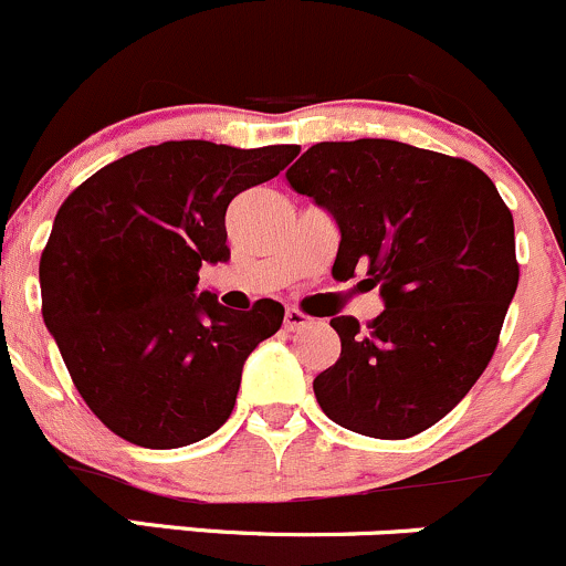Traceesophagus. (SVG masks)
I'll list each match as a JSON object with an SVG mask.
<instances>
[{
  "instance_id": "obj_1",
  "label": "esophagus",
  "mask_w": 566,
  "mask_h": 566,
  "mask_svg": "<svg viewBox=\"0 0 566 566\" xmlns=\"http://www.w3.org/2000/svg\"><path fill=\"white\" fill-rule=\"evenodd\" d=\"M311 322H313V318L305 316L302 311H296V307H289V311H285V318H283L285 329H289V332L305 329V326H311Z\"/></svg>"
}]
</instances>
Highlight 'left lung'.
Masks as SVG:
<instances>
[{
  "label": "left lung",
  "mask_w": 566,
  "mask_h": 566,
  "mask_svg": "<svg viewBox=\"0 0 566 566\" xmlns=\"http://www.w3.org/2000/svg\"><path fill=\"white\" fill-rule=\"evenodd\" d=\"M340 229L335 281L368 272L384 311L332 318L340 357L313 381L332 422L409 439L465 398L515 296V223L469 160L389 138L313 144L285 171Z\"/></svg>",
  "instance_id": "1"
}]
</instances>
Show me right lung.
Wrapping results in <instances>:
<instances>
[{"instance_id": "1", "label": "right lung", "mask_w": 566, "mask_h": 566, "mask_svg": "<svg viewBox=\"0 0 566 566\" xmlns=\"http://www.w3.org/2000/svg\"><path fill=\"white\" fill-rule=\"evenodd\" d=\"M300 147L166 142L108 163L65 198L40 255L43 322L95 417L125 441L174 450L231 417L242 365L283 305L229 311L198 291L229 261L226 209Z\"/></svg>"}]
</instances>
